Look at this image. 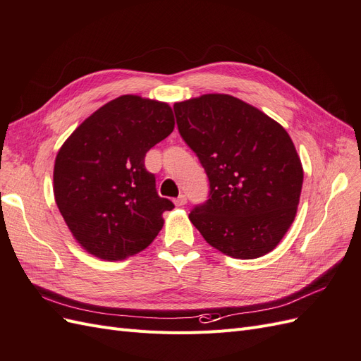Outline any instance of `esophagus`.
Returning a JSON list of instances; mask_svg holds the SVG:
<instances>
[{"label":"esophagus","mask_w":361,"mask_h":361,"mask_svg":"<svg viewBox=\"0 0 361 361\" xmlns=\"http://www.w3.org/2000/svg\"><path fill=\"white\" fill-rule=\"evenodd\" d=\"M174 203H176L178 206H183V204H187V197H185L183 194H180L179 197H178L176 200H174Z\"/></svg>","instance_id":"obj_1"}]
</instances>
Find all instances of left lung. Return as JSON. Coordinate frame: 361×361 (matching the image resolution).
I'll return each instance as SVG.
<instances>
[{
	"label": "left lung",
	"mask_w": 361,
	"mask_h": 361,
	"mask_svg": "<svg viewBox=\"0 0 361 361\" xmlns=\"http://www.w3.org/2000/svg\"><path fill=\"white\" fill-rule=\"evenodd\" d=\"M173 110L209 179V199L194 206L191 223L227 256L269 253L293 223L304 178L286 129L231 94H203Z\"/></svg>",
	"instance_id": "8db88e82"
}]
</instances>
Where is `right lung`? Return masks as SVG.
I'll list each match as a JSON object with an SVG mask.
<instances>
[{"mask_svg":"<svg viewBox=\"0 0 361 361\" xmlns=\"http://www.w3.org/2000/svg\"><path fill=\"white\" fill-rule=\"evenodd\" d=\"M174 129L169 104L125 94L76 128L54 166L56 203L73 238L90 255L122 260L145 250L159 233V197L145 157Z\"/></svg>","mask_w":361,"mask_h":361,"instance_id":"right-lung-1","label":"right lung"}]
</instances>
